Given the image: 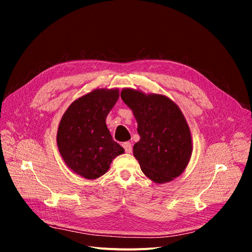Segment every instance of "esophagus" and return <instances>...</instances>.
Segmentation results:
<instances>
[{
  "label": "esophagus",
  "mask_w": 252,
  "mask_h": 252,
  "mask_svg": "<svg viewBox=\"0 0 252 252\" xmlns=\"http://www.w3.org/2000/svg\"><path fill=\"white\" fill-rule=\"evenodd\" d=\"M123 147H124L126 153H127V154L132 153V144L129 143V142H124L123 143Z\"/></svg>",
  "instance_id": "34e87169"
}]
</instances>
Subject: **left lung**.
<instances>
[{
    "label": "left lung",
    "mask_w": 252,
    "mask_h": 252,
    "mask_svg": "<svg viewBox=\"0 0 252 252\" xmlns=\"http://www.w3.org/2000/svg\"><path fill=\"white\" fill-rule=\"evenodd\" d=\"M121 99L132 110L140 140L133 148L143 174L153 182L173 181L192 153L190 129L180 108L167 96L125 88Z\"/></svg>",
    "instance_id": "left-lung-1"
}]
</instances>
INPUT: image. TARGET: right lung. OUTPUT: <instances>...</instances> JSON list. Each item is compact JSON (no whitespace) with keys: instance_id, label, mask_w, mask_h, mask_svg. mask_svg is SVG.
Instances as JSON below:
<instances>
[{"instance_id":"add662e5","label":"right lung","mask_w":252,"mask_h":252,"mask_svg":"<svg viewBox=\"0 0 252 252\" xmlns=\"http://www.w3.org/2000/svg\"><path fill=\"white\" fill-rule=\"evenodd\" d=\"M119 98V90L95 89L73 101L63 113L56 135L66 165L88 180L108 172L112 161L125 153L113 140L105 119Z\"/></svg>"}]
</instances>
